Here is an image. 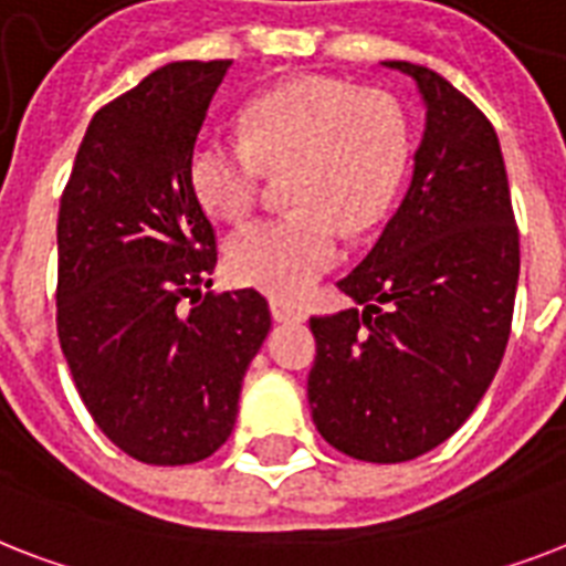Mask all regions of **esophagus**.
Returning a JSON list of instances; mask_svg holds the SVG:
<instances>
[{"label": "esophagus", "mask_w": 566, "mask_h": 566, "mask_svg": "<svg viewBox=\"0 0 566 566\" xmlns=\"http://www.w3.org/2000/svg\"><path fill=\"white\" fill-rule=\"evenodd\" d=\"M270 311H273L275 323H302L305 319V311L287 298H270Z\"/></svg>", "instance_id": "1"}]
</instances>
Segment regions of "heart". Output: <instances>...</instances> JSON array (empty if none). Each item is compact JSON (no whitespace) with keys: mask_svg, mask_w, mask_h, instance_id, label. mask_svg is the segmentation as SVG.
<instances>
[{"mask_svg":"<svg viewBox=\"0 0 566 566\" xmlns=\"http://www.w3.org/2000/svg\"><path fill=\"white\" fill-rule=\"evenodd\" d=\"M410 163V122L392 98L337 77H296L252 101L247 136L203 133L191 186L220 218L259 209L270 171H293L296 211L238 229L227 270L247 287L302 296L346 255V227H375Z\"/></svg>","mask_w":566,"mask_h":566,"instance_id":"heart-1","label":"heart"}]
</instances>
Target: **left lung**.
<instances>
[{"label":"left lung","mask_w":566,"mask_h":566,"mask_svg":"<svg viewBox=\"0 0 566 566\" xmlns=\"http://www.w3.org/2000/svg\"><path fill=\"white\" fill-rule=\"evenodd\" d=\"M427 127L401 206L337 287L357 305L311 316L316 430L346 457L395 465L453 436L494 380L512 334L521 235L497 133L433 69Z\"/></svg>","instance_id":"1"}]
</instances>
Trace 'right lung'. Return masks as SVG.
Segmentation results:
<instances>
[{"mask_svg":"<svg viewBox=\"0 0 566 566\" xmlns=\"http://www.w3.org/2000/svg\"><path fill=\"white\" fill-rule=\"evenodd\" d=\"M229 63H168L104 104L60 197V348L92 421L145 465L227 442L270 331L259 291L203 293L218 241L188 163Z\"/></svg>","mask_w":566,"mask_h":566,"instance_id":"right-lung-1","label":"right lung"}]
</instances>
